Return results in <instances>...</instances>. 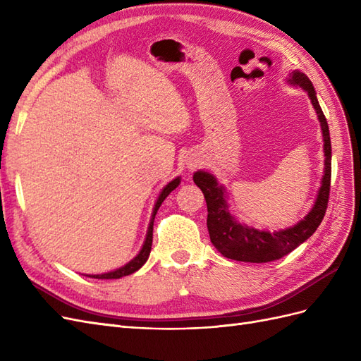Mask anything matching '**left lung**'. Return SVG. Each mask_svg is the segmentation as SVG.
<instances>
[{
	"label": "left lung",
	"mask_w": 361,
	"mask_h": 361,
	"mask_svg": "<svg viewBox=\"0 0 361 361\" xmlns=\"http://www.w3.org/2000/svg\"><path fill=\"white\" fill-rule=\"evenodd\" d=\"M289 81L307 90L322 128L325 171L318 199L309 215L298 224L274 233L260 232L235 221V218L228 212L224 188L218 185L212 174L206 171L194 173V183L203 191L207 204V231H209L211 243L224 257L239 262H251V264H265V262L281 259L302 244L305 239H309L324 220L326 206H329L331 183V140L329 123H326L319 102L316 99L313 84L307 76L297 71L292 73Z\"/></svg>",
	"instance_id": "8db88e82"
}]
</instances>
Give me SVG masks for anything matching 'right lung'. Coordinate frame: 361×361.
Segmentation results:
<instances>
[{
  "label": "right lung",
  "instance_id": "right-lung-1",
  "mask_svg": "<svg viewBox=\"0 0 361 361\" xmlns=\"http://www.w3.org/2000/svg\"><path fill=\"white\" fill-rule=\"evenodd\" d=\"M180 182L179 178H176L174 180H171L169 185H166V188H164L159 194V197L157 200V204H155V209H154V215H152V220H150V224H149V231H147V235H146V241H145V245L143 248L140 250V253L137 255V257H134L133 260L129 262V264H126L125 267L118 268L113 272H106V274H97V276H89L92 279H102V280H110V279H120V277H125V276H129L133 274V272L138 271L141 267H143L146 264V260L150 255V248H152V239H154V220H155V215L159 209L161 203L166 200L167 195L178 187Z\"/></svg>",
  "mask_w": 361,
  "mask_h": 361
}]
</instances>
